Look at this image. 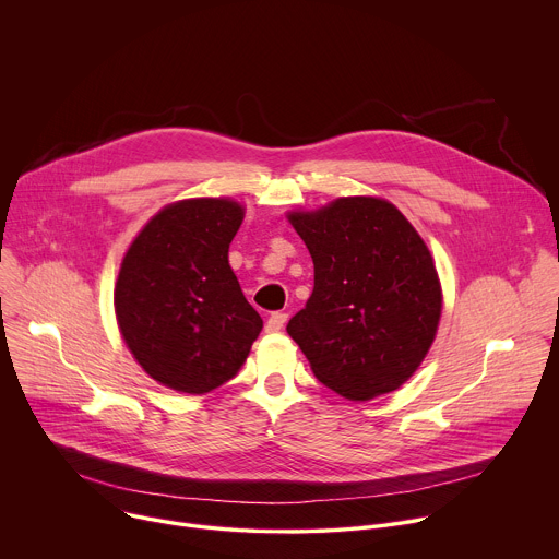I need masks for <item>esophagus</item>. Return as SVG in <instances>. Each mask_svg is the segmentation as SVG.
<instances>
[{
	"label": "esophagus",
	"mask_w": 559,
	"mask_h": 559,
	"mask_svg": "<svg viewBox=\"0 0 559 559\" xmlns=\"http://www.w3.org/2000/svg\"><path fill=\"white\" fill-rule=\"evenodd\" d=\"M288 321V314L286 312H273L269 319H266V332H280Z\"/></svg>",
	"instance_id": "34e87169"
}]
</instances>
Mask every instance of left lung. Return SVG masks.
<instances>
[{
    "instance_id": "obj_1",
    "label": "left lung",
    "mask_w": 559,
    "mask_h": 559,
    "mask_svg": "<svg viewBox=\"0 0 559 559\" xmlns=\"http://www.w3.org/2000/svg\"><path fill=\"white\" fill-rule=\"evenodd\" d=\"M314 288L286 332L314 376L347 400L397 389L424 360L441 314L437 271L419 234L371 197L290 214Z\"/></svg>"
}]
</instances>
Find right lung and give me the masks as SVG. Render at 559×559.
<instances>
[{
  "mask_svg": "<svg viewBox=\"0 0 559 559\" xmlns=\"http://www.w3.org/2000/svg\"><path fill=\"white\" fill-rule=\"evenodd\" d=\"M242 207L227 199L168 205L140 231L116 284L120 332L157 382L207 393L242 367L262 319L229 266Z\"/></svg>",
  "mask_w": 559,
  "mask_h": 559,
  "instance_id": "1",
  "label": "right lung"
}]
</instances>
